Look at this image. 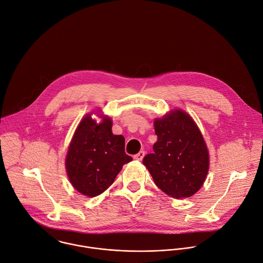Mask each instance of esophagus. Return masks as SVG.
<instances>
[{"label": "esophagus", "mask_w": 263, "mask_h": 263, "mask_svg": "<svg viewBox=\"0 0 263 263\" xmlns=\"http://www.w3.org/2000/svg\"><path fill=\"white\" fill-rule=\"evenodd\" d=\"M144 155H145L144 151H141V152H139L137 155L134 156V158H135L136 160H142V158H144Z\"/></svg>", "instance_id": "obj_1"}]
</instances>
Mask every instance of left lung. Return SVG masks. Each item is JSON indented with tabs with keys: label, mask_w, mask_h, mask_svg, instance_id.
<instances>
[{
	"label": "left lung",
	"mask_w": 263,
	"mask_h": 263,
	"mask_svg": "<svg viewBox=\"0 0 263 263\" xmlns=\"http://www.w3.org/2000/svg\"><path fill=\"white\" fill-rule=\"evenodd\" d=\"M158 141L142 162L158 188L173 198H186L203 185L210 157L204 139L192 118L176 109L155 121Z\"/></svg>",
	"instance_id": "left-lung-1"
}]
</instances>
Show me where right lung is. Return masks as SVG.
Returning a JSON list of instances; mask_svg holds the SVG:
<instances>
[{"label": "right lung", "mask_w": 263, "mask_h": 263, "mask_svg": "<svg viewBox=\"0 0 263 263\" xmlns=\"http://www.w3.org/2000/svg\"><path fill=\"white\" fill-rule=\"evenodd\" d=\"M133 158L125 153V138L114 135L111 121L97 124L86 116L77 127L66 158V170L73 187L95 197L114 183L122 166Z\"/></svg>", "instance_id": "add662e5"}]
</instances>
